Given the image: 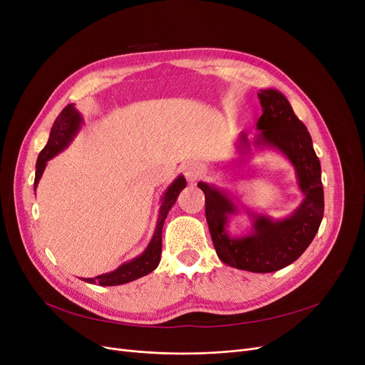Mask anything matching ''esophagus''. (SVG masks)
Instances as JSON below:
<instances>
[{"label":"esophagus","mask_w":365,"mask_h":365,"mask_svg":"<svg viewBox=\"0 0 365 365\" xmlns=\"http://www.w3.org/2000/svg\"><path fill=\"white\" fill-rule=\"evenodd\" d=\"M201 170H202V168H201V164L197 163V161H187L182 165V173H184V176L187 178V181H190V182L197 180V176L201 175Z\"/></svg>","instance_id":"1"}]
</instances>
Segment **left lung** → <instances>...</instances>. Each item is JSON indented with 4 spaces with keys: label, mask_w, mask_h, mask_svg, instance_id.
I'll return each instance as SVG.
<instances>
[{
    "label": "left lung",
    "mask_w": 365,
    "mask_h": 365,
    "mask_svg": "<svg viewBox=\"0 0 365 365\" xmlns=\"http://www.w3.org/2000/svg\"><path fill=\"white\" fill-rule=\"evenodd\" d=\"M259 98L263 114L254 145L277 149L292 163L304 195L302 204L291 216L279 220L254 215L251 233L233 237L225 228L230 215L236 213L233 201L215 185L197 182V187L205 195V217L219 259L237 269L272 272L295 262L311 245L324 215V192L311 134L294 114L288 98L277 90H262ZM240 145L250 149L245 134H240Z\"/></svg>",
    "instance_id": "obj_1"
}]
</instances>
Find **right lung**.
I'll return each mask as SVG.
<instances>
[{"label": "right lung", "instance_id": "obj_1", "mask_svg": "<svg viewBox=\"0 0 365 365\" xmlns=\"http://www.w3.org/2000/svg\"><path fill=\"white\" fill-rule=\"evenodd\" d=\"M81 125H82V117L79 113H77V109L74 108L73 103L65 106L62 109V113L58 115V118L54 120L50 130V138L47 141L46 148L41 150L36 161L35 190L43 173V169H46L47 161L51 160L53 157H56L59 152H62L70 145L71 140L77 134V130H79ZM185 185H187L185 178L182 175H180L178 178L169 185V189L165 190L161 200L155 233H153L148 248L143 251L138 257L123 263L113 272L102 274V275H97L94 279H83V280L86 283H94V284L98 283L101 286H117V284H125L132 280H137L143 277V275H148L149 272L155 269L161 259V233H163L164 220L168 217V213L172 208V205L176 202V197H178V195L181 193V190Z\"/></svg>", "mask_w": 365, "mask_h": 365}]
</instances>
